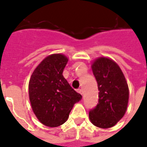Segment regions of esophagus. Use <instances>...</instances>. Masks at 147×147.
Instances as JSON below:
<instances>
[{
    "instance_id": "34e87169",
    "label": "esophagus",
    "mask_w": 147,
    "mask_h": 147,
    "mask_svg": "<svg viewBox=\"0 0 147 147\" xmlns=\"http://www.w3.org/2000/svg\"><path fill=\"white\" fill-rule=\"evenodd\" d=\"M77 92L80 93V94H82V90H81V89H78V90H77Z\"/></svg>"
}]
</instances>
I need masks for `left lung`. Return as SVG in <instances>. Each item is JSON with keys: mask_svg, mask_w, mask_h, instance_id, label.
<instances>
[{"mask_svg": "<svg viewBox=\"0 0 147 147\" xmlns=\"http://www.w3.org/2000/svg\"><path fill=\"white\" fill-rule=\"evenodd\" d=\"M93 74L99 89V102L90 110L93 124L101 128L113 127L126 113L129 90L118 65L109 58L99 57L92 64Z\"/></svg>", "mask_w": 147, "mask_h": 147, "instance_id": "obj_1", "label": "left lung"}]
</instances>
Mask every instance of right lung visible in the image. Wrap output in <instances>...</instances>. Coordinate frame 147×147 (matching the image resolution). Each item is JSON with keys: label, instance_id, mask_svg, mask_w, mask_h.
<instances>
[{"label": "right lung", "instance_id": "1", "mask_svg": "<svg viewBox=\"0 0 147 147\" xmlns=\"http://www.w3.org/2000/svg\"><path fill=\"white\" fill-rule=\"evenodd\" d=\"M67 61L64 55H50L36 67L29 80L32 109L38 119L48 127L63 124L74 105L82 98L62 75Z\"/></svg>", "mask_w": 147, "mask_h": 147}]
</instances>
